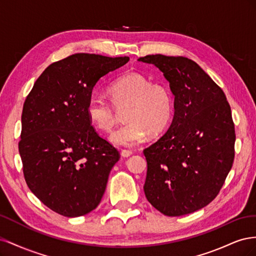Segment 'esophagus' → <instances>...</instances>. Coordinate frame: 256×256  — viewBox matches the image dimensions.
<instances>
[{"label":"esophagus","instance_id":"obj_1","mask_svg":"<svg viewBox=\"0 0 256 256\" xmlns=\"http://www.w3.org/2000/svg\"><path fill=\"white\" fill-rule=\"evenodd\" d=\"M131 154H132V152L131 150H122V152H120V156L122 157H124V158H128V157H130Z\"/></svg>","mask_w":256,"mask_h":256}]
</instances>
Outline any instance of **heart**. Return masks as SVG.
I'll return each mask as SVG.
<instances>
[{
  "mask_svg": "<svg viewBox=\"0 0 256 256\" xmlns=\"http://www.w3.org/2000/svg\"><path fill=\"white\" fill-rule=\"evenodd\" d=\"M108 92L114 106L99 95H92L86 104L90 122L97 129L109 131L118 122V110L126 109L127 120L110 134L112 144L131 147L141 143L146 134L154 136L164 131L173 113L172 94L166 85L152 83L144 74L131 72L116 79Z\"/></svg>",
  "mask_w": 256,
  "mask_h": 256,
  "instance_id": "heart-1",
  "label": "heart"
}]
</instances>
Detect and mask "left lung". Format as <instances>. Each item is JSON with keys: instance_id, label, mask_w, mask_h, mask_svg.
Listing matches in <instances>:
<instances>
[{"instance_id": "8db88e82", "label": "left lung", "mask_w": 256, "mask_h": 256, "mask_svg": "<svg viewBox=\"0 0 256 256\" xmlns=\"http://www.w3.org/2000/svg\"><path fill=\"white\" fill-rule=\"evenodd\" d=\"M170 83L174 118L168 130L144 150L147 200L168 216L194 212L218 196L233 166L235 128L223 90L196 62L146 56Z\"/></svg>"}]
</instances>
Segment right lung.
<instances>
[{
	"label": "right lung",
	"mask_w": 256,
	"mask_h": 256,
	"mask_svg": "<svg viewBox=\"0 0 256 256\" xmlns=\"http://www.w3.org/2000/svg\"><path fill=\"white\" fill-rule=\"evenodd\" d=\"M128 60L72 54L44 69L23 104L19 152L26 182L62 216L94 210L120 159L118 150L92 126L86 104L99 79Z\"/></svg>",
	"instance_id": "obj_1"
}]
</instances>
